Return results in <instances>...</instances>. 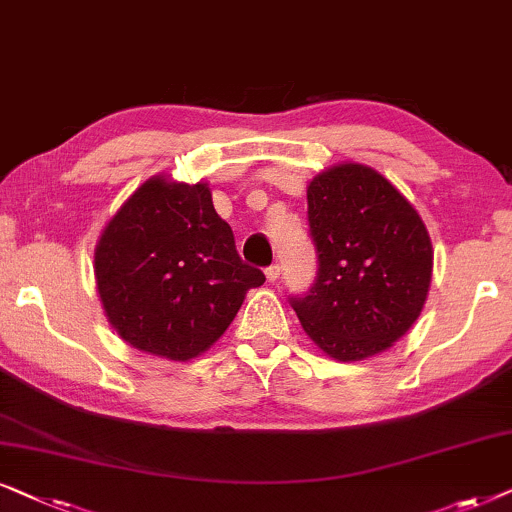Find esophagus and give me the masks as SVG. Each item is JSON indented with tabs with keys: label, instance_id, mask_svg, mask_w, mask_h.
Segmentation results:
<instances>
[{
	"label": "esophagus",
	"instance_id": "esophagus-1",
	"mask_svg": "<svg viewBox=\"0 0 512 512\" xmlns=\"http://www.w3.org/2000/svg\"><path fill=\"white\" fill-rule=\"evenodd\" d=\"M264 274H267V281L269 283H276L278 278H281V267H278V264H271V267H267V271H264Z\"/></svg>",
	"mask_w": 512,
	"mask_h": 512
}]
</instances>
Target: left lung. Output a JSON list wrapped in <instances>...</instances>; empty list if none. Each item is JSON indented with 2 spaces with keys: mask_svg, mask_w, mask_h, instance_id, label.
Wrapping results in <instances>:
<instances>
[{
  "mask_svg": "<svg viewBox=\"0 0 512 512\" xmlns=\"http://www.w3.org/2000/svg\"><path fill=\"white\" fill-rule=\"evenodd\" d=\"M316 281L290 297L304 332L335 360H365L419 318L433 274L426 224L384 175L339 163L306 189Z\"/></svg>",
  "mask_w": 512,
  "mask_h": 512,
  "instance_id": "obj_1",
  "label": "left lung"
}]
</instances>
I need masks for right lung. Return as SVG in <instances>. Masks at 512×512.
<instances>
[{
  "label": "right lung",
  "instance_id": "obj_1",
  "mask_svg": "<svg viewBox=\"0 0 512 512\" xmlns=\"http://www.w3.org/2000/svg\"><path fill=\"white\" fill-rule=\"evenodd\" d=\"M95 283L109 325L133 349L168 360L208 351L264 274L243 264L206 182L149 177L95 245Z\"/></svg>",
  "mask_w": 512,
  "mask_h": 512
}]
</instances>
